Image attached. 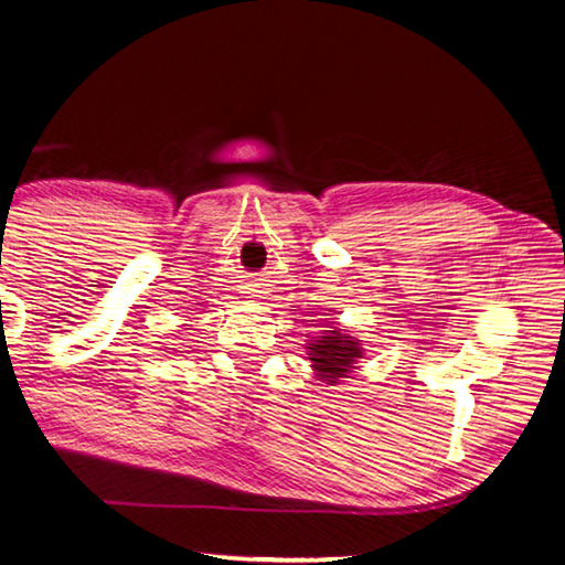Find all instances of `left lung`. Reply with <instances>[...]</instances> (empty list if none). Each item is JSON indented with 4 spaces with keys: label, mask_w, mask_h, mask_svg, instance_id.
Segmentation results:
<instances>
[{
    "label": "left lung",
    "mask_w": 565,
    "mask_h": 565,
    "mask_svg": "<svg viewBox=\"0 0 565 565\" xmlns=\"http://www.w3.org/2000/svg\"><path fill=\"white\" fill-rule=\"evenodd\" d=\"M309 360L311 366L319 372V377L327 382H337L339 377H347L352 364L360 360V342L352 337L339 334V331H331V334L321 337L317 344H309Z\"/></svg>",
    "instance_id": "8db88e82"
}]
</instances>
